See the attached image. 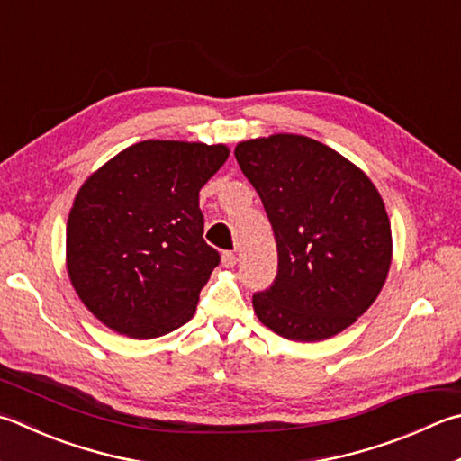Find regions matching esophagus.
Returning <instances> with one entry per match:
<instances>
[{"mask_svg":"<svg viewBox=\"0 0 461 461\" xmlns=\"http://www.w3.org/2000/svg\"><path fill=\"white\" fill-rule=\"evenodd\" d=\"M221 264L225 266V267H233L238 264V256L233 254V252H223L221 254Z\"/></svg>","mask_w":461,"mask_h":461,"instance_id":"obj_1","label":"esophagus"}]
</instances>
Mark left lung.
I'll return each instance as SVG.
<instances>
[{
  "label": "left lung",
  "mask_w": 461,
  "mask_h": 461,
  "mask_svg": "<svg viewBox=\"0 0 461 461\" xmlns=\"http://www.w3.org/2000/svg\"><path fill=\"white\" fill-rule=\"evenodd\" d=\"M233 155L278 246V276L252 300L258 321L300 342L342 332L375 303L391 267L381 194L347 157L303 135L241 140Z\"/></svg>",
  "instance_id": "left-lung-1"
}]
</instances>
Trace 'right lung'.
Here are the masks:
<instances>
[{
  "mask_svg": "<svg viewBox=\"0 0 461 461\" xmlns=\"http://www.w3.org/2000/svg\"><path fill=\"white\" fill-rule=\"evenodd\" d=\"M225 145L140 140L82 183L66 223V270L88 311L131 339H157L195 314L220 264L203 240L199 191Z\"/></svg>",
  "mask_w": 461,
  "mask_h": 461,
  "instance_id": "right-lung-1",
  "label": "right lung"
}]
</instances>
